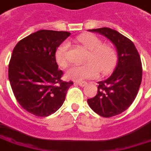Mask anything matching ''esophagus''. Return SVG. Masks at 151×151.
<instances>
[{"label":"esophagus","instance_id":"34e87169","mask_svg":"<svg viewBox=\"0 0 151 151\" xmlns=\"http://www.w3.org/2000/svg\"><path fill=\"white\" fill-rule=\"evenodd\" d=\"M75 84H78V85H80L81 87H84L86 86L87 85V82H84V81H76Z\"/></svg>","mask_w":151,"mask_h":151}]
</instances>
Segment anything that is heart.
<instances>
[{
	"label": "heart",
	"mask_w": 151,
	"mask_h": 151,
	"mask_svg": "<svg viewBox=\"0 0 151 151\" xmlns=\"http://www.w3.org/2000/svg\"><path fill=\"white\" fill-rule=\"evenodd\" d=\"M77 40L89 51L85 60L87 63L70 67L67 72V78L74 81H83L97 78L99 71L102 75L111 71L116 60V52L113 46L102 43L101 39L93 34L80 35ZM69 42L65 41L56 50V61L62 67H67L69 64Z\"/></svg>",
	"instance_id": "1"
}]
</instances>
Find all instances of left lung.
I'll return each mask as SVG.
<instances>
[{"mask_svg":"<svg viewBox=\"0 0 151 151\" xmlns=\"http://www.w3.org/2000/svg\"><path fill=\"white\" fill-rule=\"evenodd\" d=\"M104 35L117 51V63L107 79L98 82V93L88 99L93 111L102 117H111L126 111L137 97L142 81V64L134 44L119 32L109 28L89 29Z\"/></svg>","mask_w":151,"mask_h":151,"instance_id":"8db88e82","label":"left lung"}]
</instances>
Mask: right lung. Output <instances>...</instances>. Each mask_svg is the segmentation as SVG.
<instances>
[{"label": "right lung", "instance_id": "obj_1", "mask_svg": "<svg viewBox=\"0 0 151 151\" xmlns=\"http://www.w3.org/2000/svg\"><path fill=\"white\" fill-rule=\"evenodd\" d=\"M68 32L40 30L18 42L8 66V79L24 109L46 117L62 106L73 82H65L56 60L57 48Z\"/></svg>", "mask_w": 151, "mask_h": 151}]
</instances>
